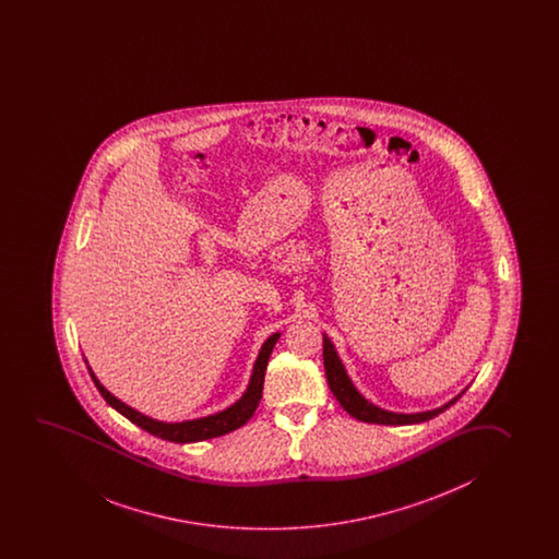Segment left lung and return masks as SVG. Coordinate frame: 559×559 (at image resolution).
Wrapping results in <instances>:
<instances>
[{
    "mask_svg": "<svg viewBox=\"0 0 559 559\" xmlns=\"http://www.w3.org/2000/svg\"><path fill=\"white\" fill-rule=\"evenodd\" d=\"M323 361L331 392L341 402L342 407L359 421L374 423V425H415V423L429 421L432 417H437L438 413L445 412L450 405L455 404L463 396V392L467 390H462L457 396L452 397L450 402H445L437 409L419 413H394L382 409L379 405L371 404L367 397L361 396V392L354 386V382L346 372V367L338 357V352L326 334H323Z\"/></svg>",
    "mask_w": 559,
    "mask_h": 559,
    "instance_id": "obj_1",
    "label": "left lung"
}]
</instances>
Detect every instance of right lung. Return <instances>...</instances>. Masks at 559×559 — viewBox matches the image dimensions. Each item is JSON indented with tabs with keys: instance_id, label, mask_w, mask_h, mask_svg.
Segmentation results:
<instances>
[{
	"instance_id": "right-lung-1",
	"label": "right lung",
	"mask_w": 559,
	"mask_h": 559,
	"mask_svg": "<svg viewBox=\"0 0 559 559\" xmlns=\"http://www.w3.org/2000/svg\"><path fill=\"white\" fill-rule=\"evenodd\" d=\"M278 338H281V332H275V334L269 336L267 341L263 342V346L259 349L258 359H255L253 369H251L250 382H248V386L243 390L242 396L238 397L235 404L228 405L223 412L180 423L159 421V419H154V417L144 415V413L138 412L134 407H130L129 404H124V402L114 396L99 382V379L92 371L86 357H84V361H86L90 377H92V381L96 384V389L99 390V394L104 396V400L114 409H117L129 421L138 425L140 429L147 430L154 437L169 440V442H177V444H187V442H202V440H210V438L223 437V435L240 429L242 425L250 421V417L255 412L259 400H261V394H263V381H265L269 357H271V352L275 348Z\"/></svg>"
}]
</instances>
